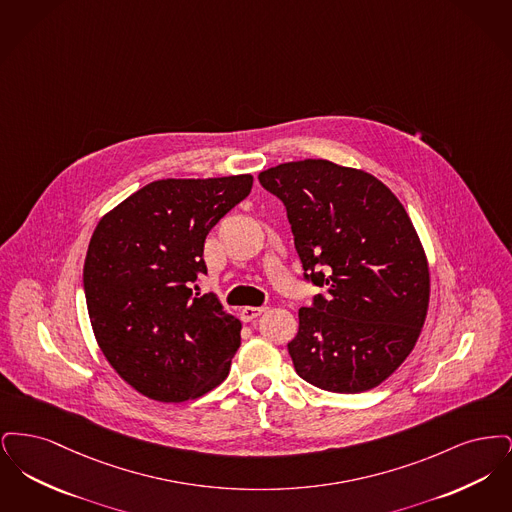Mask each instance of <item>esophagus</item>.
<instances>
[{
  "instance_id": "1",
  "label": "esophagus",
  "mask_w": 512,
  "mask_h": 512,
  "mask_svg": "<svg viewBox=\"0 0 512 512\" xmlns=\"http://www.w3.org/2000/svg\"><path fill=\"white\" fill-rule=\"evenodd\" d=\"M265 311H267V307H244L240 315H242V320L249 322L253 318L261 317Z\"/></svg>"
}]
</instances>
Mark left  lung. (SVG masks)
Returning <instances> with one entry per match:
<instances>
[{
    "mask_svg": "<svg viewBox=\"0 0 512 512\" xmlns=\"http://www.w3.org/2000/svg\"><path fill=\"white\" fill-rule=\"evenodd\" d=\"M288 211L305 280L326 290L299 309L295 372L320 390L380 386L409 357L430 303V270L405 207L376 176L326 159L259 174Z\"/></svg>",
    "mask_w": 512,
    "mask_h": 512,
    "instance_id": "obj_1",
    "label": "left lung"
}]
</instances>
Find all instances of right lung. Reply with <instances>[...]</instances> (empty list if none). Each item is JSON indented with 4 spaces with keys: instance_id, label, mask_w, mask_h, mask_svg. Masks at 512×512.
Wrapping results in <instances>:
<instances>
[{
    "instance_id": "add662e5",
    "label": "right lung",
    "mask_w": 512,
    "mask_h": 512,
    "mask_svg": "<svg viewBox=\"0 0 512 512\" xmlns=\"http://www.w3.org/2000/svg\"><path fill=\"white\" fill-rule=\"evenodd\" d=\"M251 186V174L155 180L92 234L84 293L94 336L122 380L149 399H197L228 376L242 322L194 288L207 274V234Z\"/></svg>"
}]
</instances>
